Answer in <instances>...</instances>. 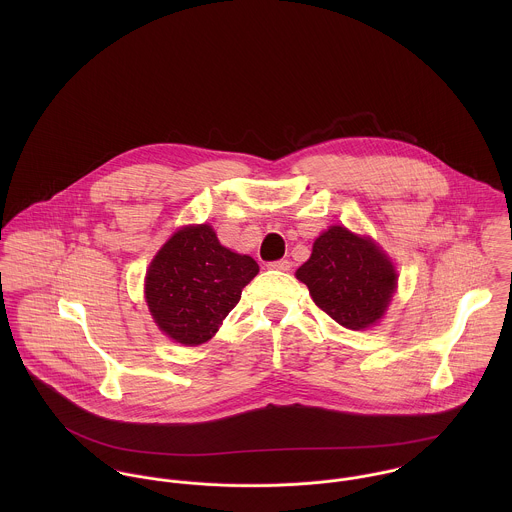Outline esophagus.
Instances as JSON below:
<instances>
[{
	"mask_svg": "<svg viewBox=\"0 0 512 512\" xmlns=\"http://www.w3.org/2000/svg\"><path fill=\"white\" fill-rule=\"evenodd\" d=\"M270 270H278V272H288L292 268V262L288 260H276V262H268Z\"/></svg>",
	"mask_w": 512,
	"mask_h": 512,
	"instance_id": "1",
	"label": "esophagus"
}]
</instances>
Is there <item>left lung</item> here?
<instances>
[{
    "mask_svg": "<svg viewBox=\"0 0 512 512\" xmlns=\"http://www.w3.org/2000/svg\"><path fill=\"white\" fill-rule=\"evenodd\" d=\"M295 276L309 288L319 309L355 331L374 325L396 290L392 262L368 238L345 226L323 232Z\"/></svg>",
    "mask_w": 512,
    "mask_h": 512,
    "instance_id": "obj_1",
    "label": "left lung"
}]
</instances>
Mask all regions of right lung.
Here are the masks:
<instances>
[{
  "mask_svg": "<svg viewBox=\"0 0 512 512\" xmlns=\"http://www.w3.org/2000/svg\"><path fill=\"white\" fill-rule=\"evenodd\" d=\"M256 274V260L220 246L209 224L185 226L163 244L147 270V307L173 341L201 345L219 331Z\"/></svg>",
  "mask_w": 512,
  "mask_h": 512,
  "instance_id": "right-lung-1",
  "label": "right lung"
}]
</instances>
